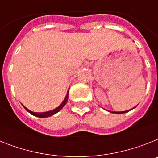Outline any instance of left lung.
I'll list each match as a JSON object with an SVG mask.
<instances>
[{
  "mask_svg": "<svg viewBox=\"0 0 158 158\" xmlns=\"http://www.w3.org/2000/svg\"><path fill=\"white\" fill-rule=\"evenodd\" d=\"M129 111H130V110H129ZM128 112V111H125V112H113V113H116V114H122V113H125V112Z\"/></svg>",
  "mask_w": 158,
  "mask_h": 158,
  "instance_id": "obj_1",
  "label": "left lung"
}]
</instances>
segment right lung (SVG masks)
<instances>
[{"mask_svg": "<svg viewBox=\"0 0 158 158\" xmlns=\"http://www.w3.org/2000/svg\"><path fill=\"white\" fill-rule=\"evenodd\" d=\"M68 93H69V91H67V95H66V98L64 99V100L63 101V103L60 104V105L57 108H55V109L54 110H51V111H49V112H31V111H30L29 109H27V108H26V107H24V108H26V110L27 111V112H30V114H32L33 116H37V117H40V118H45V117H49V116H53V115H54L55 113H57V112H59V111H60L62 108H63V106L66 104V103L67 102V99H68Z\"/></svg>", "mask_w": 158, "mask_h": 158, "instance_id": "obj_1", "label": "right lung"}]
</instances>
